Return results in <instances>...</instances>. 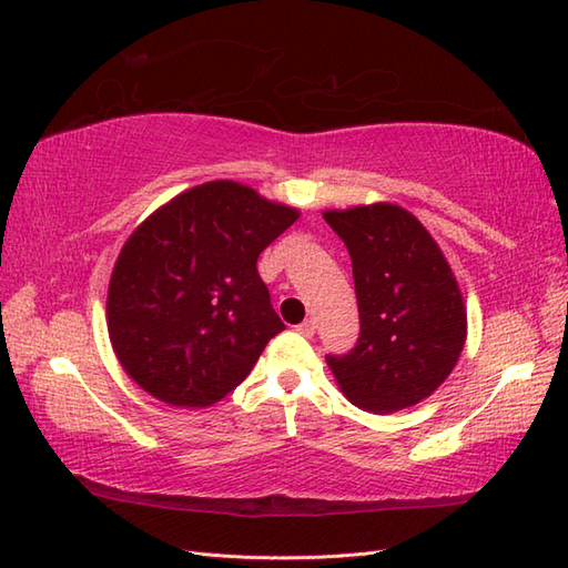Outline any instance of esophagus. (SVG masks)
<instances>
[{"label": "esophagus", "mask_w": 568, "mask_h": 568, "mask_svg": "<svg viewBox=\"0 0 568 568\" xmlns=\"http://www.w3.org/2000/svg\"><path fill=\"white\" fill-rule=\"evenodd\" d=\"M295 331H297V333H302L304 338H312V336H314V331H316V326H314L312 318H307V322L297 324V326H295Z\"/></svg>", "instance_id": "1"}]
</instances>
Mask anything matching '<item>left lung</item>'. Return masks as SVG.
Listing matches in <instances>:
<instances>
[{"instance_id": "left-lung-1", "label": "left lung", "mask_w": 568, "mask_h": 568, "mask_svg": "<svg viewBox=\"0 0 568 568\" xmlns=\"http://www.w3.org/2000/svg\"><path fill=\"white\" fill-rule=\"evenodd\" d=\"M353 258L359 336L326 355L343 394L367 413H396L423 398L456 367L465 307L439 246L415 215L394 203L326 211Z\"/></svg>"}]
</instances>
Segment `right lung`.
Returning <instances> with one entry per match:
<instances>
[{
  "instance_id": "add662e5",
  "label": "right lung",
  "mask_w": 568,
  "mask_h": 568,
  "mask_svg": "<svg viewBox=\"0 0 568 568\" xmlns=\"http://www.w3.org/2000/svg\"><path fill=\"white\" fill-rule=\"evenodd\" d=\"M295 221V209L221 180L172 199L126 240L108 328L143 390L174 408H209L246 379L285 328L256 261Z\"/></svg>"
}]
</instances>
